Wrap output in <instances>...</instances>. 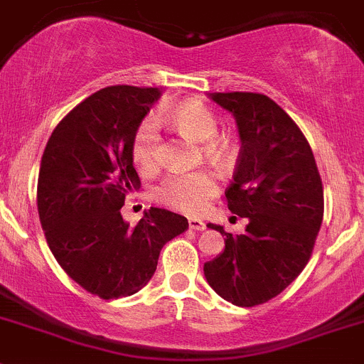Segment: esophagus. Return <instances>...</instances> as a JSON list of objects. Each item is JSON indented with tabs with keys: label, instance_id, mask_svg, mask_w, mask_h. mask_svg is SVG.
Returning a JSON list of instances; mask_svg holds the SVG:
<instances>
[{
	"label": "esophagus",
	"instance_id": "obj_1",
	"mask_svg": "<svg viewBox=\"0 0 364 364\" xmlns=\"http://www.w3.org/2000/svg\"><path fill=\"white\" fill-rule=\"evenodd\" d=\"M189 228L196 232H202L205 230V221L198 220V218H189Z\"/></svg>",
	"mask_w": 364,
	"mask_h": 364
}]
</instances>
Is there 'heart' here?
<instances>
[{"instance_id":"obj_1","label":"heart","mask_w":364,"mask_h":364,"mask_svg":"<svg viewBox=\"0 0 364 364\" xmlns=\"http://www.w3.org/2000/svg\"><path fill=\"white\" fill-rule=\"evenodd\" d=\"M168 119L180 132L196 143H207L218 132V121L213 110L200 100H186L169 109ZM225 144L210 141L209 154H223ZM132 157L143 173H151L159 164V132L155 119L148 117L137 127L132 141ZM218 178L213 171L169 173L155 189V198L171 209L186 214H200L218 195Z\"/></svg>"}]
</instances>
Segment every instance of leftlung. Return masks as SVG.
Here are the masks:
<instances>
[{
	"label": "left lung",
	"instance_id": "1",
	"mask_svg": "<svg viewBox=\"0 0 364 364\" xmlns=\"http://www.w3.org/2000/svg\"><path fill=\"white\" fill-rule=\"evenodd\" d=\"M234 116L241 150L225 196L247 218L245 234L225 236V250L203 264L210 288L240 307L268 302L300 275L323 220V188L309 143L273 100L255 92H209Z\"/></svg>",
	"mask_w": 364,
	"mask_h": 364
}]
</instances>
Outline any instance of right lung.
Wrapping results in <instances>:
<instances>
[{
  "label": "right lung",
  "mask_w": 364,
  "mask_h": 364,
  "mask_svg": "<svg viewBox=\"0 0 364 364\" xmlns=\"http://www.w3.org/2000/svg\"><path fill=\"white\" fill-rule=\"evenodd\" d=\"M157 87L114 85L76 105L51 134L43 154L37 207L48 247L65 273L100 299L130 296L157 269L162 247L188 220L150 207L130 227L124 196L139 189L132 141Z\"/></svg>",
  "instance_id": "1"
}]
</instances>
